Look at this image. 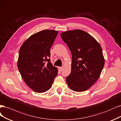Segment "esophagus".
<instances>
[{"label":"esophagus","instance_id":"1","mask_svg":"<svg viewBox=\"0 0 121 121\" xmlns=\"http://www.w3.org/2000/svg\"><path fill=\"white\" fill-rule=\"evenodd\" d=\"M58 70H59V71H62V70H63V67H60L58 68Z\"/></svg>","mask_w":121,"mask_h":121}]
</instances>
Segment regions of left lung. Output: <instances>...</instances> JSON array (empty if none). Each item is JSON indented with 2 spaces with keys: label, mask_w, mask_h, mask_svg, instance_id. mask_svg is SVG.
Returning a JSON list of instances; mask_svg holds the SVG:
<instances>
[{
  "label": "left lung",
  "mask_w": 121,
  "mask_h": 121,
  "mask_svg": "<svg viewBox=\"0 0 121 121\" xmlns=\"http://www.w3.org/2000/svg\"><path fill=\"white\" fill-rule=\"evenodd\" d=\"M72 54L71 71L66 82L71 90H87L99 79L104 65L102 47L91 35L81 30L61 33Z\"/></svg>",
  "instance_id": "8db88e82"
}]
</instances>
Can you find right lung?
Returning a JSON list of instances; mask_svg holds the SVG:
<instances>
[{
  "label": "right lung",
  "instance_id": "right-lung-1",
  "mask_svg": "<svg viewBox=\"0 0 121 121\" xmlns=\"http://www.w3.org/2000/svg\"><path fill=\"white\" fill-rule=\"evenodd\" d=\"M58 32L45 30L35 33L23 43L19 51L17 67L27 85L38 93L51 87L58 69L50 61V48ZM47 61V65L45 64Z\"/></svg>",
  "mask_w": 121,
  "mask_h": 121
}]
</instances>
